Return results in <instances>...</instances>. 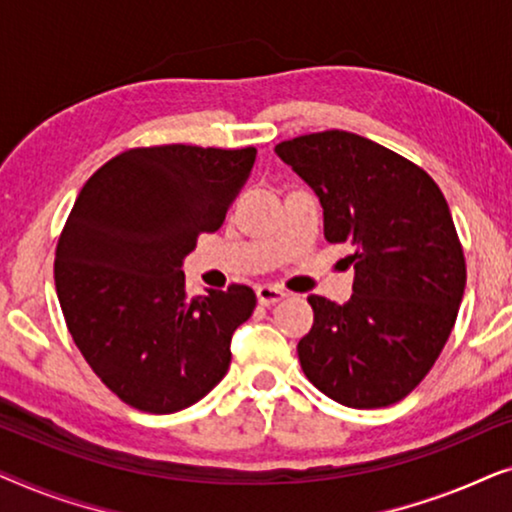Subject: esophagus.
I'll use <instances>...</instances> for the list:
<instances>
[{
  "label": "esophagus",
  "mask_w": 512,
  "mask_h": 512,
  "mask_svg": "<svg viewBox=\"0 0 512 512\" xmlns=\"http://www.w3.org/2000/svg\"><path fill=\"white\" fill-rule=\"evenodd\" d=\"M256 296H258V303H261V305H275L282 298H286V291L279 289V286L263 284V286H258V289H256Z\"/></svg>",
  "instance_id": "esophagus-1"
}]
</instances>
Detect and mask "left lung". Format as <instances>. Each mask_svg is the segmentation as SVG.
Returning <instances> with one entry per match:
<instances>
[{
  "label": "left lung",
  "instance_id": "1",
  "mask_svg": "<svg viewBox=\"0 0 512 512\" xmlns=\"http://www.w3.org/2000/svg\"><path fill=\"white\" fill-rule=\"evenodd\" d=\"M275 153L317 193L326 240L352 247V298H307L303 373L347 408L398 403L433 368L464 298V249L445 195L422 167L354 132H312Z\"/></svg>",
  "mask_w": 512,
  "mask_h": 512
}]
</instances>
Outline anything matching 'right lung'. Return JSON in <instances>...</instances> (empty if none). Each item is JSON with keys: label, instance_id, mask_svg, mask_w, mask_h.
Masks as SVG:
<instances>
[{"label": "right lung", "instance_id": "obj_1", "mask_svg": "<svg viewBox=\"0 0 512 512\" xmlns=\"http://www.w3.org/2000/svg\"><path fill=\"white\" fill-rule=\"evenodd\" d=\"M256 149L165 144L118 153L81 188L55 249V291L93 373L132 408L170 415L205 398L251 317L244 284L188 298L198 235L223 226Z\"/></svg>", "mask_w": 512, "mask_h": 512}]
</instances>
